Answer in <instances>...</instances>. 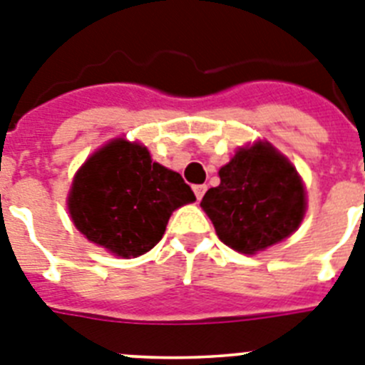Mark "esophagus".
<instances>
[{"mask_svg":"<svg viewBox=\"0 0 365 365\" xmlns=\"http://www.w3.org/2000/svg\"><path fill=\"white\" fill-rule=\"evenodd\" d=\"M205 192H206V185H195V186H193V193H195L197 201H201L202 195H205Z\"/></svg>","mask_w":365,"mask_h":365,"instance_id":"1","label":"esophagus"}]
</instances>
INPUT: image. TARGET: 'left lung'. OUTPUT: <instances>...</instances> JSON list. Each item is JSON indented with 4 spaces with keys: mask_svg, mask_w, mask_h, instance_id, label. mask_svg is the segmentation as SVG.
Returning a JSON list of instances; mask_svg holds the SVG:
<instances>
[{
    "mask_svg": "<svg viewBox=\"0 0 365 365\" xmlns=\"http://www.w3.org/2000/svg\"><path fill=\"white\" fill-rule=\"evenodd\" d=\"M219 177L221 185L205 193L201 206L227 247L254 254L299 227L305 214L302 179L272 146L241 148Z\"/></svg>",
    "mask_w": 365,
    "mask_h": 365,
    "instance_id": "obj_1",
    "label": "left lung"
}]
</instances>
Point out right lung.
<instances>
[{"mask_svg": "<svg viewBox=\"0 0 365 365\" xmlns=\"http://www.w3.org/2000/svg\"><path fill=\"white\" fill-rule=\"evenodd\" d=\"M193 201L182 177L153 163L146 148L113 140L76 173L69 212L87 240L137 257L159 243L172 212Z\"/></svg>", "mask_w": 365, "mask_h": 365, "instance_id": "right-lung-1", "label": "right lung"}]
</instances>
